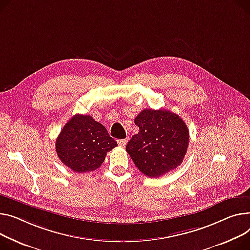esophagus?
Returning a JSON list of instances; mask_svg holds the SVG:
<instances>
[{"instance_id": "34e87169", "label": "esophagus", "mask_w": 250, "mask_h": 250, "mask_svg": "<svg viewBox=\"0 0 250 250\" xmlns=\"http://www.w3.org/2000/svg\"><path fill=\"white\" fill-rule=\"evenodd\" d=\"M118 144L122 146H125L126 144H127V140L126 139H124V140H118Z\"/></svg>"}]
</instances>
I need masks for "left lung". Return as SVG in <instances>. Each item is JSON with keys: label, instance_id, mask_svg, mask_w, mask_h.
<instances>
[{"label": "left lung", "instance_id": "left-lung-1", "mask_svg": "<svg viewBox=\"0 0 250 250\" xmlns=\"http://www.w3.org/2000/svg\"><path fill=\"white\" fill-rule=\"evenodd\" d=\"M140 131L126 145V152L146 176L158 178L176 169L185 158L189 130L180 116L165 109H144L135 119Z\"/></svg>", "mask_w": 250, "mask_h": 250}]
</instances>
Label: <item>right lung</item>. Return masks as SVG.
I'll return each instance as SVG.
<instances>
[{
    "mask_svg": "<svg viewBox=\"0 0 250 250\" xmlns=\"http://www.w3.org/2000/svg\"><path fill=\"white\" fill-rule=\"evenodd\" d=\"M56 153L60 161L76 173L96 170L106 153L118 146L106 128L92 116L75 114L56 139Z\"/></svg>",
    "mask_w": 250,
    "mask_h": 250,
    "instance_id": "right-lung-1",
    "label": "right lung"
}]
</instances>
